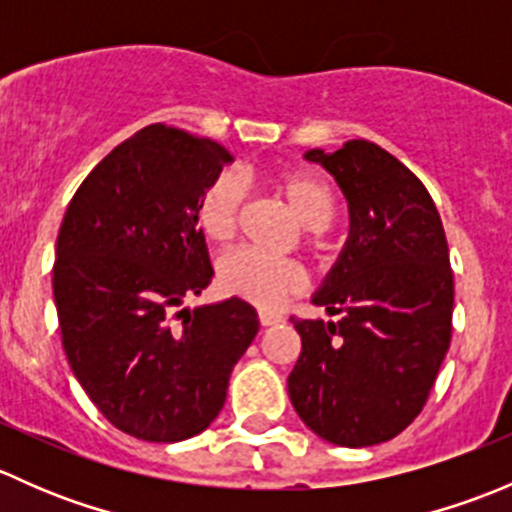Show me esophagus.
Wrapping results in <instances>:
<instances>
[{"label":"esophagus","mask_w":512,"mask_h":512,"mask_svg":"<svg viewBox=\"0 0 512 512\" xmlns=\"http://www.w3.org/2000/svg\"><path fill=\"white\" fill-rule=\"evenodd\" d=\"M282 322V314L270 312V309H260V324L262 327H275Z\"/></svg>","instance_id":"esophagus-1"}]
</instances>
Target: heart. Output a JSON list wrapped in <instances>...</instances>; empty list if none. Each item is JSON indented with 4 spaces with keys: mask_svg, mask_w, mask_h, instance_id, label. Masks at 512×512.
<instances>
[{
    "mask_svg": "<svg viewBox=\"0 0 512 512\" xmlns=\"http://www.w3.org/2000/svg\"><path fill=\"white\" fill-rule=\"evenodd\" d=\"M285 198L294 220L307 230H324L337 213V198L329 183L309 170H282L272 178ZM245 188L232 173H218L200 193L195 220L203 235L215 245H225L240 227ZM304 275L287 260L260 255L255 250H232L218 260V287L225 294L257 307H275L287 294L299 292Z\"/></svg>",
    "mask_w": 512,
    "mask_h": 512,
    "instance_id": "heart-1",
    "label": "heart"
}]
</instances>
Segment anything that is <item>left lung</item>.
<instances>
[{
  "mask_svg": "<svg viewBox=\"0 0 512 512\" xmlns=\"http://www.w3.org/2000/svg\"><path fill=\"white\" fill-rule=\"evenodd\" d=\"M304 158L337 180L349 237L312 294L337 319H289L302 337L289 401L324 441L376 446L421 414L451 344L446 232L421 180L376 143Z\"/></svg>",
  "mask_w": 512,
  "mask_h": 512,
  "instance_id": "8db88e82",
  "label": "left lung"
}]
</instances>
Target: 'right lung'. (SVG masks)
I'll return each mask as SVG.
<instances>
[{"instance_id":"obj_1","label":"right lung","mask_w":512,"mask_h":512,"mask_svg":"<svg viewBox=\"0 0 512 512\" xmlns=\"http://www.w3.org/2000/svg\"><path fill=\"white\" fill-rule=\"evenodd\" d=\"M232 160L210 138L141 128L91 170L56 237L66 359L96 409L141 441L205 431L260 329L255 307L237 297L175 312L213 280L195 208Z\"/></svg>"}]
</instances>
